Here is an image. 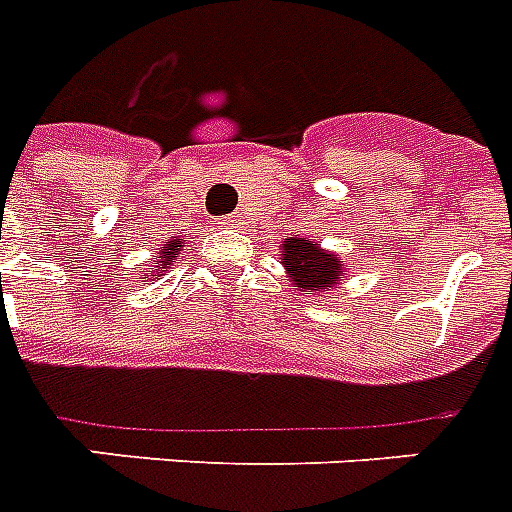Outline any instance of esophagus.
I'll list each match as a JSON object with an SVG mask.
<instances>
[{"label": "esophagus", "instance_id": "obj_1", "mask_svg": "<svg viewBox=\"0 0 512 512\" xmlns=\"http://www.w3.org/2000/svg\"><path fill=\"white\" fill-rule=\"evenodd\" d=\"M223 226H228V228L239 226V215H228V218L223 220Z\"/></svg>", "mask_w": 512, "mask_h": 512}]
</instances>
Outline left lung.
<instances>
[{"instance_id":"left-lung-1","label":"left lung","mask_w":512,"mask_h":512,"mask_svg":"<svg viewBox=\"0 0 512 512\" xmlns=\"http://www.w3.org/2000/svg\"><path fill=\"white\" fill-rule=\"evenodd\" d=\"M281 265L286 278L299 292L318 294V297L339 289V284L347 278V265L342 257L323 249L313 239H299V236H289L281 244Z\"/></svg>"}]
</instances>
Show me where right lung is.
Returning <instances> with one entry per match:
<instances>
[{
	"label": "right lung",
	"mask_w": 512,
	"mask_h": 512,
	"mask_svg": "<svg viewBox=\"0 0 512 512\" xmlns=\"http://www.w3.org/2000/svg\"><path fill=\"white\" fill-rule=\"evenodd\" d=\"M184 244H186V239H178V236H170L168 242L160 244V249H157L155 257H152V263H149V270L144 273V278L155 281L157 276H165L170 265L176 263L178 255L184 252Z\"/></svg>",
	"instance_id": "obj_1"
}]
</instances>
